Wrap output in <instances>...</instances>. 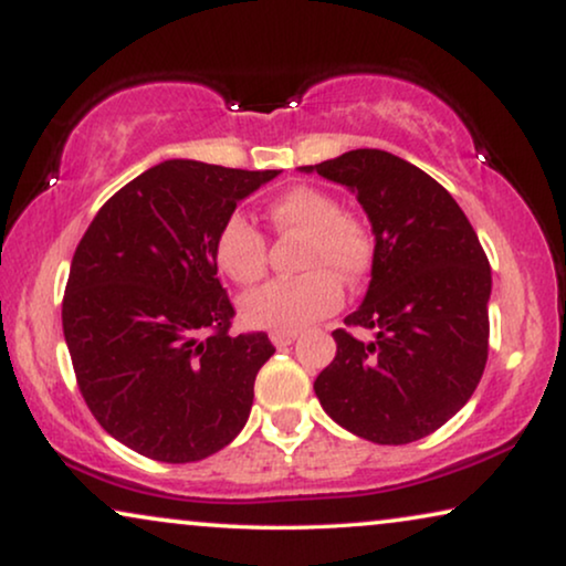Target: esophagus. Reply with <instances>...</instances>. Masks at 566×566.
<instances>
[{"mask_svg":"<svg viewBox=\"0 0 566 566\" xmlns=\"http://www.w3.org/2000/svg\"><path fill=\"white\" fill-rule=\"evenodd\" d=\"M298 335L296 332H270V343H273L275 347H285V345H291L293 339H296Z\"/></svg>","mask_w":566,"mask_h":566,"instance_id":"34e87169","label":"esophagus"}]
</instances>
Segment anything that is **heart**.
I'll return each mask as SVG.
<instances>
[{"label": "heart", "instance_id": "obj_1", "mask_svg": "<svg viewBox=\"0 0 566 566\" xmlns=\"http://www.w3.org/2000/svg\"><path fill=\"white\" fill-rule=\"evenodd\" d=\"M268 219L281 234L306 237L301 268L306 275L262 285L242 301V319L254 329L298 332L343 304L345 283L358 285L374 265V234L360 216L339 208L327 190L296 185L268 206ZM213 258L239 285L258 283L268 270V239L242 213L221 223Z\"/></svg>", "mask_w": 566, "mask_h": 566}]
</instances>
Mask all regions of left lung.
I'll return each mask as SVG.
<instances>
[{"instance_id": "left-lung-1", "label": "left lung", "mask_w": 566, "mask_h": 566, "mask_svg": "<svg viewBox=\"0 0 566 566\" xmlns=\"http://www.w3.org/2000/svg\"><path fill=\"white\" fill-rule=\"evenodd\" d=\"M355 192L376 237L368 293L314 391L332 420L378 446L436 432L474 394L490 350V260L467 213L420 167L355 149L301 167Z\"/></svg>"}]
</instances>
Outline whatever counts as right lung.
Listing matches in <instances>:
<instances>
[{
	"label": "right lung",
	"instance_id": "add662e5",
	"mask_svg": "<svg viewBox=\"0 0 566 566\" xmlns=\"http://www.w3.org/2000/svg\"><path fill=\"white\" fill-rule=\"evenodd\" d=\"M277 175L167 159L115 192L76 247L61 306L76 384L95 420L146 459H206L250 417L275 347L265 332L229 335L213 242Z\"/></svg>",
	"mask_w": 566,
	"mask_h": 566
}]
</instances>
